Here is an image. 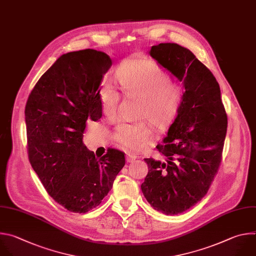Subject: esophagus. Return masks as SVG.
<instances>
[{"label": "esophagus", "instance_id": "34e87169", "mask_svg": "<svg viewBox=\"0 0 256 256\" xmlns=\"http://www.w3.org/2000/svg\"><path fill=\"white\" fill-rule=\"evenodd\" d=\"M136 158H136L135 156H130V154H128V156H126V160H127V162H133Z\"/></svg>", "mask_w": 256, "mask_h": 256}]
</instances>
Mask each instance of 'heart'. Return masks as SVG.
<instances>
[{
  "label": "heart",
  "instance_id": "b5f03b06",
  "mask_svg": "<svg viewBox=\"0 0 256 256\" xmlns=\"http://www.w3.org/2000/svg\"><path fill=\"white\" fill-rule=\"evenodd\" d=\"M117 78L122 88L129 94L143 98L140 117L156 128H164L176 116L182 100L180 88L172 84L170 74L149 60H131L124 62ZM100 103L103 113L114 118L120 103V92L108 78L102 82L98 90ZM115 139L132 152L142 150L153 138L148 126L139 124H120Z\"/></svg>",
  "mask_w": 256,
  "mask_h": 256
}]
</instances>
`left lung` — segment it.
I'll list each match as a JSON object with an SVG mask.
<instances>
[{
    "mask_svg": "<svg viewBox=\"0 0 256 256\" xmlns=\"http://www.w3.org/2000/svg\"><path fill=\"white\" fill-rule=\"evenodd\" d=\"M150 56L182 84V100L164 145L166 162L144 158L148 174L141 190L151 207L178 215L205 196L219 168L227 132V115L213 74L188 49L160 43Z\"/></svg>",
    "mask_w": 256,
    "mask_h": 256,
    "instance_id": "obj_1",
    "label": "left lung"
}]
</instances>
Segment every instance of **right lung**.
<instances>
[{
	"instance_id": "right-lung-1",
	"label": "right lung",
	"mask_w": 256,
	"mask_h": 256,
	"mask_svg": "<svg viewBox=\"0 0 256 256\" xmlns=\"http://www.w3.org/2000/svg\"><path fill=\"white\" fill-rule=\"evenodd\" d=\"M112 66L102 51L60 56L39 78L25 109L30 164L56 202L74 213L98 207L125 166L122 151L98 158L82 141L86 125L102 117L98 90Z\"/></svg>"
}]
</instances>
